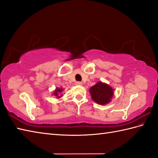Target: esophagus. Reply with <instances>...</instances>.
<instances>
[{
	"label": "esophagus",
	"mask_w": 158,
	"mask_h": 158,
	"mask_svg": "<svg viewBox=\"0 0 158 158\" xmlns=\"http://www.w3.org/2000/svg\"><path fill=\"white\" fill-rule=\"evenodd\" d=\"M75 83L77 85H81L82 84V83L81 81H77Z\"/></svg>",
	"instance_id": "esophagus-1"
}]
</instances>
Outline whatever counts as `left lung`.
Wrapping results in <instances>:
<instances>
[{
    "mask_svg": "<svg viewBox=\"0 0 158 158\" xmlns=\"http://www.w3.org/2000/svg\"><path fill=\"white\" fill-rule=\"evenodd\" d=\"M92 100L100 105H106L109 103L112 98L113 89L106 83L98 82L89 89Z\"/></svg>",
    "mask_w": 158,
    "mask_h": 158,
    "instance_id": "8db88e82",
    "label": "left lung"
}]
</instances>
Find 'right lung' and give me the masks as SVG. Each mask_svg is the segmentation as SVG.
I'll list each match as a JSON object with an SVG mask.
<instances>
[{
    "label": "right lung",
    "mask_w": 158,
    "mask_h": 158,
    "mask_svg": "<svg viewBox=\"0 0 158 158\" xmlns=\"http://www.w3.org/2000/svg\"><path fill=\"white\" fill-rule=\"evenodd\" d=\"M62 91H63L62 89L57 88V89L55 90V92H54V95L55 96V97H57V98H60V97H61V96H62V94H60L61 92H62Z\"/></svg>",
    "instance_id": "add662e5"
}]
</instances>
